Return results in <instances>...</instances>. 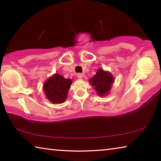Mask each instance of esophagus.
<instances>
[{
  "label": "esophagus",
  "instance_id": "1",
  "mask_svg": "<svg viewBox=\"0 0 161 161\" xmlns=\"http://www.w3.org/2000/svg\"><path fill=\"white\" fill-rule=\"evenodd\" d=\"M83 76H84L83 74H81V73L77 74V77H78L79 79H81V78L83 77Z\"/></svg>",
  "mask_w": 161,
  "mask_h": 161
}]
</instances>
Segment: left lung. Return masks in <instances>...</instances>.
Masks as SVG:
<instances>
[{
	"instance_id": "left-lung-1",
	"label": "left lung",
	"mask_w": 161,
	"mask_h": 161,
	"mask_svg": "<svg viewBox=\"0 0 161 161\" xmlns=\"http://www.w3.org/2000/svg\"><path fill=\"white\" fill-rule=\"evenodd\" d=\"M89 82L97 91L98 95L105 96L108 94L111 90L113 83L114 82V78L108 71H105L103 69H99Z\"/></svg>"
}]
</instances>
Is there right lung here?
<instances>
[{
    "label": "right lung",
    "mask_w": 161,
    "mask_h": 161,
    "mask_svg": "<svg viewBox=\"0 0 161 161\" xmlns=\"http://www.w3.org/2000/svg\"><path fill=\"white\" fill-rule=\"evenodd\" d=\"M72 80L65 79L64 76L55 74L43 85V90L48 99L53 103H62L65 101L68 95Z\"/></svg>",
    "instance_id": "add662e5"
}]
</instances>
